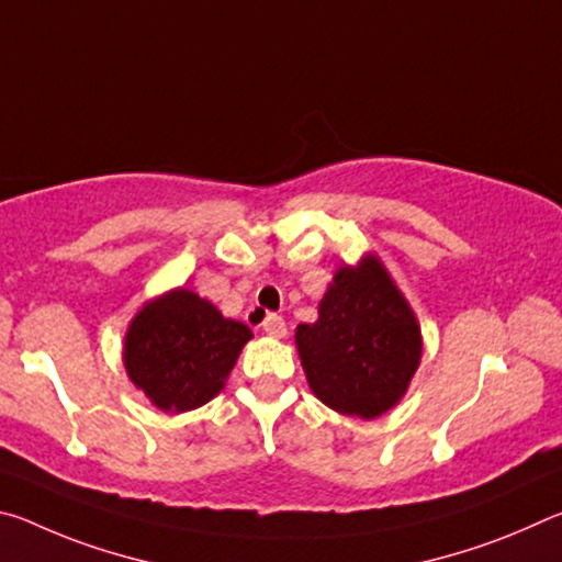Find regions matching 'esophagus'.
<instances>
[{
    "instance_id": "1",
    "label": "esophagus",
    "mask_w": 562,
    "mask_h": 562,
    "mask_svg": "<svg viewBox=\"0 0 562 562\" xmlns=\"http://www.w3.org/2000/svg\"><path fill=\"white\" fill-rule=\"evenodd\" d=\"M262 331L265 335H270L274 339H282L288 335V325H284V319L280 315H265L262 317Z\"/></svg>"
}]
</instances>
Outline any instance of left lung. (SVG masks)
<instances>
[{
    "mask_svg": "<svg viewBox=\"0 0 562 562\" xmlns=\"http://www.w3.org/2000/svg\"><path fill=\"white\" fill-rule=\"evenodd\" d=\"M294 345L319 402L359 418L396 406L422 361L414 310L376 255L335 272L317 322L300 325Z\"/></svg>",
    "mask_w": 562,
    "mask_h": 562,
    "instance_id": "left-lung-1",
    "label": "left lung"
}]
</instances>
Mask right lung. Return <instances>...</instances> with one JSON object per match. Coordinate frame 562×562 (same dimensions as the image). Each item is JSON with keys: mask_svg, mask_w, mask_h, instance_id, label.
Listing matches in <instances>:
<instances>
[{"mask_svg": "<svg viewBox=\"0 0 562 562\" xmlns=\"http://www.w3.org/2000/svg\"><path fill=\"white\" fill-rule=\"evenodd\" d=\"M252 331L186 288L146 302L123 339L126 374L160 412H190L223 392Z\"/></svg>", "mask_w": 562, "mask_h": 562, "instance_id": "obj_1", "label": "right lung"}]
</instances>
